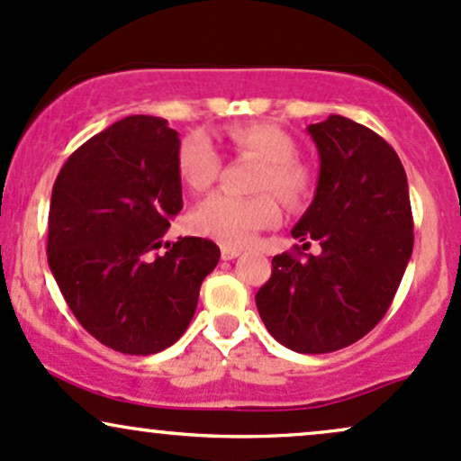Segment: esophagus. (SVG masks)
<instances>
[{
  "mask_svg": "<svg viewBox=\"0 0 461 461\" xmlns=\"http://www.w3.org/2000/svg\"><path fill=\"white\" fill-rule=\"evenodd\" d=\"M241 255L240 248H232V246H221V258L224 261H232V258H237Z\"/></svg>",
  "mask_w": 461,
  "mask_h": 461,
  "instance_id": "esophagus-1",
  "label": "esophagus"
}]
</instances>
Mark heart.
<instances>
[{
	"mask_svg": "<svg viewBox=\"0 0 461 461\" xmlns=\"http://www.w3.org/2000/svg\"><path fill=\"white\" fill-rule=\"evenodd\" d=\"M232 148L261 161L257 191H274L287 206H298L312 191V172L296 158L292 134L274 123L250 122L226 128ZM176 165L183 183L191 191H206L221 169V157L204 132H189L180 141ZM281 220L276 198L258 194L255 198H237L230 194L209 195L191 213V226L200 235L224 246H246L258 230L270 229Z\"/></svg>",
	"mask_w": 461,
	"mask_h": 461,
	"instance_id": "heart-1",
	"label": "heart"
}]
</instances>
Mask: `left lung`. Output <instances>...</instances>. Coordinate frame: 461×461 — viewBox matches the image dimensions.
<instances>
[{
    "mask_svg": "<svg viewBox=\"0 0 461 461\" xmlns=\"http://www.w3.org/2000/svg\"><path fill=\"white\" fill-rule=\"evenodd\" d=\"M320 154L313 203L292 229L296 252L272 258L257 309L296 353L346 348L381 322L413 248L410 189L394 148L353 119L307 128ZM318 256H304L311 241Z\"/></svg>",
    "mask_w": 461,
    "mask_h": 461,
    "instance_id": "obj_1",
    "label": "left lung"
}]
</instances>
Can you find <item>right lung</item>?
Wrapping results in <instances>:
<instances>
[{
    "mask_svg": "<svg viewBox=\"0 0 461 461\" xmlns=\"http://www.w3.org/2000/svg\"><path fill=\"white\" fill-rule=\"evenodd\" d=\"M178 146L165 119L123 117L82 143L51 189L50 270L77 322L123 355L172 346L220 261L203 237L163 244L183 209Z\"/></svg>",
    "mask_w": 461,
    "mask_h": 461,
    "instance_id": "1",
    "label": "right lung"
}]
</instances>
